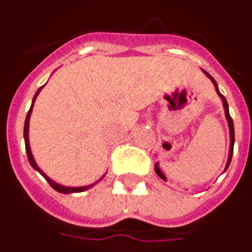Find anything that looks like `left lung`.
<instances>
[{"mask_svg":"<svg viewBox=\"0 0 252 252\" xmlns=\"http://www.w3.org/2000/svg\"><path fill=\"white\" fill-rule=\"evenodd\" d=\"M204 73H205L208 77H209L210 80H212V83L214 84V87H216V91H217L218 95L221 97L222 102H223V109H225V116H226V120H227V124H229V130H230V148H229V158H227V163H226V167H225V171L227 168H229L230 165V161H231V157H233V150H234V140H235V136H234V124H233V120H231V117H230V113H229V105H227V101H226V98L223 97V95L220 93V91H218V85L217 83H216V80L212 77V76L208 73L206 71H204Z\"/></svg>","mask_w":252,"mask_h":252,"instance_id":"obj_1","label":"left lung"}]
</instances>
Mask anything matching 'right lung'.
<instances>
[{
	"label": "right lung",
	"instance_id": "add662e5",
	"mask_svg": "<svg viewBox=\"0 0 252 252\" xmlns=\"http://www.w3.org/2000/svg\"><path fill=\"white\" fill-rule=\"evenodd\" d=\"M44 87V85H43ZM40 87L36 91V93H35L34 95V98H32V102H31V108L30 110H29V113H27V116H26V121H25V128H23V138H25V146H26V153H27V158H29V161H30V164L31 167L35 169V171H38L40 175H42L44 179H46L47 181H48V184L51 185L52 188L55 189V190H58L59 193H64V194H68V193H79V192H84V190H87V189L92 188L93 185H95L97 183H98L101 179H104L105 175L101 179H99L98 181H95V183H93V184L91 185H85V187H64V185L62 184H58V183H55V181L52 180V179H50V177L47 176L46 173L43 172L42 169L39 168L38 164H36V161H35L34 157H32V153H31V148H30V142H29V124H30V117H31V112H32V106H34V102H35V99H36V97H38L39 94V92L42 91V88Z\"/></svg>",
	"mask_w": 252,
	"mask_h": 252
}]
</instances>
